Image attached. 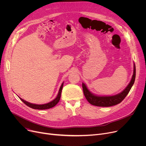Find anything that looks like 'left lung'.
Segmentation results:
<instances>
[{
	"instance_id": "1",
	"label": "left lung",
	"mask_w": 146,
	"mask_h": 146,
	"mask_svg": "<svg viewBox=\"0 0 146 146\" xmlns=\"http://www.w3.org/2000/svg\"><path fill=\"white\" fill-rule=\"evenodd\" d=\"M135 79V66L134 64V72L132 76V79L130 81L128 85L126 88L121 92V93L113 95V96H99L95 95L91 93L85 83H82V88L83 90V94L87 101L92 105L97 106H104L108 107L117 105L121 103L126 96L129 93L130 89H131Z\"/></svg>"
}]
</instances>
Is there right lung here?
I'll use <instances>...</instances> for the list:
<instances>
[{"label":"right lung","mask_w":146,"mask_h":146,"mask_svg":"<svg viewBox=\"0 0 146 146\" xmlns=\"http://www.w3.org/2000/svg\"><path fill=\"white\" fill-rule=\"evenodd\" d=\"M63 83L61 84V85L60 86V90L58 91V94L57 96V97L54 99L53 101H52L51 102L45 104H43V105H37V104H31L28 102H27L25 101H24V99H22V98H19V99L21 100L24 102L26 105H27L28 106L30 107L33 109L34 110H47V109H50L51 108H52V107L54 106L55 105H56L58 102H59L60 99V97H61V91H62V89H63Z\"/></svg>","instance_id":"1"}]
</instances>
